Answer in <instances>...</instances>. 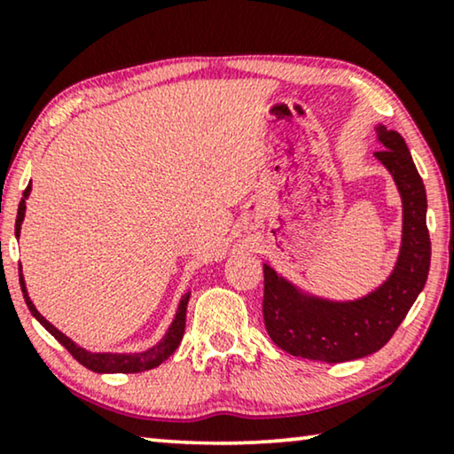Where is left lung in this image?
Masks as SVG:
<instances>
[{
	"label": "left lung",
	"instance_id": "obj_1",
	"mask_svg": "<svg viewBox=\"0 0 454 454\" xmlns=\"http://www.w3.org/2000/svg\"><path fill=\"white\" fill-rule=\"evenodd\" d=\"M378 140L382 151H376V157L393 173L403 198L399 262L380 289L347 303L303 297L264 264L266 331L277 347L295 357L339 364L382 349L426 285L432 246L426 225L424 182L399 132L380 126Z\"/></svg>",
	"mask_w": 454,
	"mask_h": 454
}]
</instances>
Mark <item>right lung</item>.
Here are the masks:
<instances>
[{
  "label": "right lung",
  "mask_w": 454,
  "mask_h": 454,
  "mask_svg": "<svg viewBox=\"0 0 454 454\" xmlns=\"http://www.w3.org/2000/svg\"><path fill=\"white\" fill-rule=\"evenodd\" d=\"M28 194H30V185H28L27 190H24L22 200H20V204H18L16 235L20 233V223L24 219V210H27V198H28ZM18 272H20V287H22L24 301H27L30 314H33L35 318L39 320L41 325L45 326L47 331L51 333L53 337L58 339L59 343L66 347L67 351L72 353V357L76 359L78 364H82L84 368H89L92 372H98V374H103V372H120V374H134V372H145V370L157 368V365L163 364L167 357L173 356V351L177 349L179 343H182V337H184V331H185V308H188L190 294H185L182 297V301H179L177 316H176V320H173L169 333H167L165 339L160 340L159 345H154L153 349L142 351V353H129V356H126V353H90V351L80 349L76 343H72V340L67 339L66 334H61L58 328H55L53 325H49V322L43 318L39 312H36V308L33 306V301H30V297L27 294V287H24V278H22L20 266H18Z\"/></svg>",
  "instance_id": "obj_1"
}]
</instances>
